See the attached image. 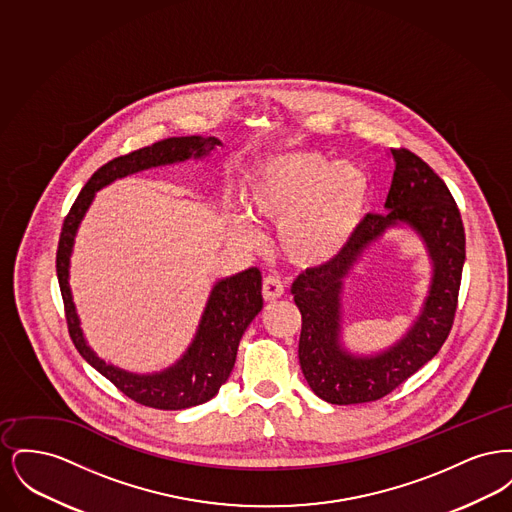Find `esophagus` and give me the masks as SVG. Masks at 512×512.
I'll return each mask as SVG.
<instances>
[{
  "instance_id": "obj_1",
  "label": "esophagus",
  "mask_w": 512,
  "mask_h": 512,
  "mask_svg": "<svg viewBox=\"0 0 512 512\" xmlns=\"http://www.w3.org/2000/svg\"><path fill=\"white\" fill-rule=\"evenodd\" d=\"M282 295H284L282 282L278 278H272V276L265 278V282H263V297H265V301L272 303V301L280 299Z\"/></svg>"
}]
</instances>
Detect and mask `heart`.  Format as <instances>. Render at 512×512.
I'll use <instances>...</instances> for the list:
<instances>
[{"label": "heart", "instance_id": "1", "mask_svg": "<svg viewBox=\"0 0 512 512\" xmlns=\"http://www.w3.org/2000/svg\"><path fill=\"white\" fill-rule=\"evenodd\" d=\"M247 215L278 228L282 255L301 268L338 261L355 240L372 199L365 167L334 161L317 151L274 155L247 174L242 188ZM232 234L244 245L259 244V232L242 215Z\"/></svg>", "mask_w": 512, "mask_h": 512}]
</instances>
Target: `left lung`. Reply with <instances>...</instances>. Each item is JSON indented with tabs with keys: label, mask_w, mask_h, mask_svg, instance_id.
<instances>
[{
	"label": "left lung",
	"mask_w": 512,
	"mask_h": 512,
	"mask_svg": "<svg viewBox=\"0 0 512 512\" xmlns=\"http://www.w3.org/2000/svg\"><path fill=\"white\" fill-rule=\"evenodd\" d=\"M395 171L384 215H366L338 261L297 276L301 311L299 365L311 390L332 405L376 401L434 359L457 311L464 265L461 213L445 182L409 149H391ZM409 227L429 253V295L410 330L386 350L353 354L340 340L344 280L365 251L390 229Z\"/></svg>",
	"instance_id": "1"
}]
</instances>
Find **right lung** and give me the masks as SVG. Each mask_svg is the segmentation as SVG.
Returning a JSON list of instances; mask_svg holds the SVG:
<instances>
[{"label": "right lung", "instance_id": "add662e5", "mask_svg": "<svg viewBox=\"0 0 512 512\" xmlns=\"http://www.w3.org/2000/svg\"><path fill=\"white\" fill-rule=\"evenodd\" d=\"M219 146H222V142L215 136H182L167 138L153 146L142 147L117 157L92 174L63 222L57 249V278L74 347L88 365L94 366L99 374L113 382L124 395L153 409H190L213 399L219 393L220 386L228 380L234 368L238 345L247 326L263 309L261 272L259 268L251 267L215 282L195 330L194 340L182 353V357L163 370L140 374L105 363L84 338L69 284L74 238L96 192L105 186L124 176L153 167L178 165L192 159L201 161Z\"/></svg>", "mask_w": 512, "mask_h": 512}]
</instances>
